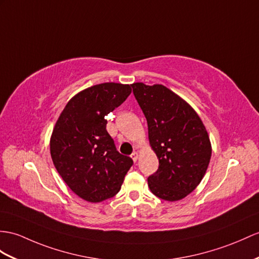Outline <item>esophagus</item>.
Instances as JSON below:
<instances>
[{
    "label": "esophagus",
    "mask_w": 259,
    "mask_h": 259,
    "mask_svg": "<svg viewBox=\"0 0 259 259\" xmlns=\"http://www.w3.org/2000/svg\"><path fill=\"white\" fill-rule=\"evenodd\" d=\"M138 156H140V154H138V151H134V153L131 155L132 159H133L134 161H137V159H138Z\"/></svg>",
    "instance_id": "34e87169"
}]
</instances>
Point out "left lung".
<instances>
[{"label":"left lung","instance_id":"1","mask_svg":"<svg viewBox=\"0 0 259 259\" xmlns=\"http://www.w3.org/2000/svg\"><path fill=\"white\" fill-rule=\"evenodd\" d=\"M147 119L148 138L159 167L148 177L156 197L178 201L191 193L204 177L212 148L201 118L190 105L162 84H132Z\"/></svg>","mask_w":259,"mask_h":259}]
</instances>
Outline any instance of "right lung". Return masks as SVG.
<instances>
[{
  "instance_id": "right-lung-1",
  "label": "right lung",
  "mask_w": 259,
  "mask_h": 259,
  "mask_svg": "<svg viewBox=\"0 0 259 259\" xmlns=\"http://www.w3.org/2000/svg\"><path fill=\"white\" fill-rule=\"evenodd\" d=\"M130 84L106 82L79 92L57 119L50 155L61 178L89 202H101L119 191L133 165L119 154L106 131L105 116L127 99Z\"/></svg>"
}]
</instances>
